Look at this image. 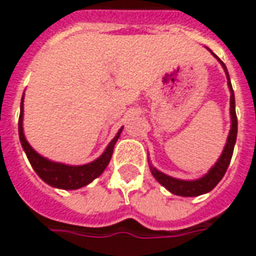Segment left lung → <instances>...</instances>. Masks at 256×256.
Here are the masks:
<instances>
[{"mask_svg": "<svg viewBox=\"0 0 256 256\" xmlns=\"http://www.w3.org/2000/svg\"><path fill=\"white\" fill-rule=\"evenodd\" d=\"M210 51V50H209ZM212 52V51H210ZM214 54V52H212ZM214 56L218 58L215 54ZM218 60L220 62V65L223 66L224 72H226V76H228V90H230V116H232V128H230V133H228V142L224 146V150L222 152L220 158L218 159V162L215 164V166L210 168V170L201 178H196V180H180V178H174L168 176L165 173L159 172L158 169H155L151 164H150V169H151V173L152 176L156 180L158 183H160L165 188L170 191L172 194H176V196H201V194H205V192H209L210 190H214L218 183L220 182L222 178L224 176V173L228 170V165H230V160H232V156H233V150L234 144H236V140H237V116H236V101H234V91L233 87H232V83H230V78H228V72L226 65L222 62L219 58Z\"/></svg>", "mask_w": 256, "mask_h": 256, "instance_id": "obj_1", "label": "left lung"}]
</instances>
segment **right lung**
<instances>
[{
	"label": "right lung",
	"instance_id": "1",
	"mask_svg": "<svg viewBox=\"0 0 256 256\" xmlns=\"http://www.w3.org/2000/svg\"><path fill=\"white\" fill-rule=\"evenodd\" d=\"M24 96V94H23ZM123 128L118 132L114 140L110 141L106 150L104 154L92 160L87 165H65V164H60V162H52L50 159L41 156L40 154L36 152L28 144V140L24 138V133H23V97L22 102H20V116H19V138L22 142L23 150L28 155V162L32 164L33 169L36 173L40 176L44 182L52 187L56 188H64V190H76V188H82L88 183H91L94 178H97L105 168L110 164L112 154H114V146H115L116 141L119 138V136L122 133Z\"/></svg>",
	"mask_w": 256,
	"mask_h": 256
}]
</instances>
